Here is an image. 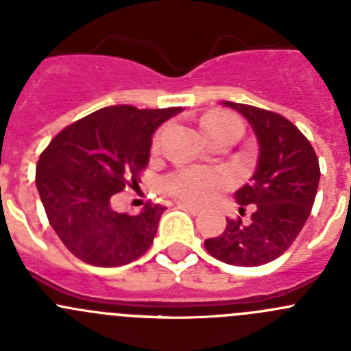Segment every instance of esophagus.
<instances>
[{
	"label": "esophagus",
	"mask_w": 351,
	"mask_h": 351,
	"mask_svg": "<svg viewBox=\"0 0 351 351\" xmlns=\"http://www.w3.org/2000/svg\"><path fill=\"white\" fill-rule=\"evenodd\" d=\"M179 208H184V210H188L189 213H193V215H198V213H202V206H198V205H193V203H184V202H181L179 203Z\"/></svg>",
	"instance_id": "obj_1"
}]
</instances>
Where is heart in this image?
Segmentation results:
<instances>
[{"label": "heart", "mask_w": 351, "mask_h": 351, "mask_svg": "<svg viewBox=\"0 0 351 351\" xmlns=\"http://www.w3.org/2000/svg\"><path fill=\"white\" fill-rule=\"evenodd\" d=\"M202 129L208 138L226 131L243 132L241 120L236 119L231 113L212 112L206 113L202 119ZM158 146V139L155 141V148ZM232 182V176L226 170L202 169V167H179L172 170L163 181L167 191L182 202L205 203L215 198L220 191L229 188Z\"/></svg>", "instance_id": "obj_1"}]
</instances>
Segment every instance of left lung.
Listing matches in <instances>:
<instances>
[{
  "instance_id": "1",
  "label": "left lung",
  "mask_w": 351,
  "mask_h": 351,
  "mask_svg": "<svg viewBox=\"0 0 351 351\" xmlns=\"http://www.w3.org/2000/svg\"><path fill=\"white\" fill-rule=\"evenodd\" d=\"M223 105L245 115L258 139L260 155L250 184L234 195L239 213L250 208L252 217L248 222L228 219L226 231L205 239V248L229 265H263L281 256L305 226L319 188V158L286 117L243 103Z\"/></svg>"
}]
</instances>
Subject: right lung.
I'll return each instance as SVG.
<instances>
[{
    "mask_svg": "<svg viewBox=\"0 0 351 351\" xmlns=\"http://www.w3.org/2000/svg\"><path fill=\"white\" fill-rule=\"evenodd\" d=\"M181 106L139 110L115 105L58 132L39 156L36 186L65 248L96 267H119L148 252L165 206L146 203L138 215L119 213L112 198L138 188L152 136Z\"/></svg>",
    "mask_w": 351,
    "mask_h": 351,
    "instance_id": "obj_1",
    "label": "right lung"
}]
</instances>
